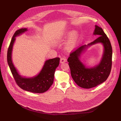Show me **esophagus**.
<instances>
[{"label":"esophagus","mask_w":121,"mask_h":121,"mask_svg":"<svg viewBox=\"0 0 121 121\" xmlns=\"http://www.w3.org/2000/svg\"><path fill=\"white\" fill-rule=\"evenodd\" d=\"M67 61V59L64 58H61L60 59V63H64Z\"/></svg>","instance_id":"34e87169"}]
</instances>
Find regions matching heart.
<instances>
[{
    "instance_id": "heart-1",
    "label": "heart",
    "mask_w": 121,
    "mask_h": 121,
    "mask_svg": "<svg viewBox=\"0 0 121 121\" xmlns=\"http://www.w3.org/2000/svg\"><path fill=\"white\" fill-rule=\"evenodd\" d=\"M68 38V40L66 43V48L69 50H72L74 48L77 44L79 35L77 32L72 31H66L64 33L63 38V39H66Z\"/></svg>"
}]
</instances>
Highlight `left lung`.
Returning a JSON list of instances; mask_svg holds the SVG:
<instances>
[{
  "mask_svg": "<svg viewBox=\"0 0 121 121\" xmlns=\"http://www.w3.org/2000/svg\"><path fill=\"white\" fill-rule=\"evenodd\" d=\"M93 35L99 37L87 45L78 48L70 54L68 59L73 79L78 86L85 89L103 83L108 77L111 69L112 49L109 39L103 29L97 25H95ZM97 43H101L103 46L101 59L97 65L87 67L81 60V56L88 47Z\"/></svg>",
  "mask_w": 121,
  "mask_h": 121,
  "instance_id": "8db88e82",
  "label": "left lung"
}]
</instances>
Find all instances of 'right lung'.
Segmentation results:
<instances>
[{
  "label": "right lung",
  "mask_w": 121,
  "mask_h": 121,
  "mask_svg": "<svg viewBox=\"0 0 121 121\" xmlns=\"http://www.w3.org/2000/svg\"><path fill=\"white\" fill-rule=\"evenodd\" d=\"M28 30L21 28L17 30L11 40L7 52V62L12 73L18 86L23 90L34 93H42L48 90L54 80L55 69L59 66V57L45 61L41 70L38 74L32 77L22 76L15 67L12 61V51L16 38Z\"/></svg>",
  "instance_id": "add662e5"
}]
</instances>
